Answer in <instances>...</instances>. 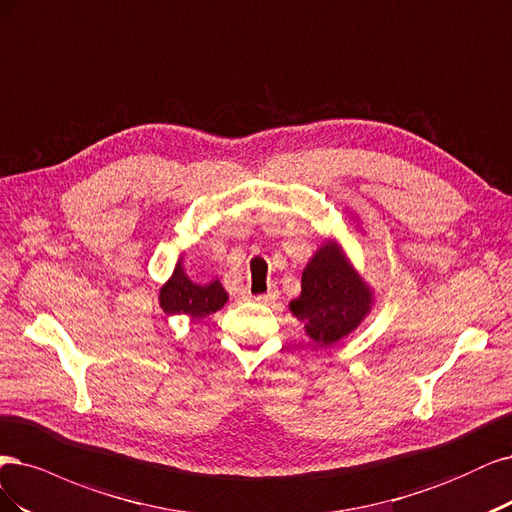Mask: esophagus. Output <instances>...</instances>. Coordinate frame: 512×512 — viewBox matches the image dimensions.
I'll use <instances>...</instances> for the list:
<instances>
[{
  "label": "esophagus",
  "instance_id": "34e87169",
  "mask_svg": "<svg viewBox=\"0 0 512 512\" xmlns=\"http://www.w3.org/2000/svg\"><path fill=\"white\" fill-rule=\"evenodd\" d=\"M257 304H274L276 300H278V289L276 287H272L268 293H263V295H255L253 298Z\"/></svg>",
  "mask_w": 512,
  "mask_h": 512
}]
</instances>
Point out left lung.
Segmentation results:
<instances>
[{
	"label": "left lung",
	"instance_id": "left-lung-1",
	"mask_svg": "<svg viewBox=\"0 0 512 512\" xmlns=\"http://www.w3.org/2000/svg\"><path fill=\"white\" fill-rule=\"evenodd\" d=\"M372 291L338 244L325 242L302 274V295L289 304L306 334L321 346L349 336L370 312Z\"/></svg>",
	"mask_w": 512,
	"mask_h": 512
}]
</instances>
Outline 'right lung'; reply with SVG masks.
Returning a JSON list of instances; mask_svg holds the SVG:
<instances>
[{"mask_svg": "<svg viewBox=\"0 0 512 512\" xmlns=\"http://www.w3.org/2000/svg\"><path fill=\"white\" fill-rule=\"evenodd\" d=\"M225 302L227 291L219 280H212L210 285H195L185 274L180 261L172 278L159 291V304L166 315H189L191 319H202L221 310Z\"/></svg>", "mask_w": 512, "mask_h": 512, "instance_id": "right-lung-1", "label": "right lung"}]
</instances>
